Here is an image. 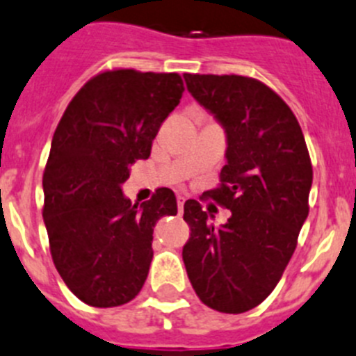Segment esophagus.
<instances>
[{"label":"esophagus","instance_id":"esophagus-1","mask_svg":"<svg viewBox=\"0 0 356 356\" xmlns=\"http://www.w3.org/2000/svg\"><path fill=\"white\" fill-rule=\"evenodd\" d=\"M184 204H186V197L179 195V197H177V207H179V211H181V212H182V209H184Z\"/></svg>","mask_w":356,"mask_h":356}]
</instances>
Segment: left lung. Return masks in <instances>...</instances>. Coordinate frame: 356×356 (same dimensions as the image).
<instances>
[{
    "instance_id": "obj_1",
    "label": "left lung",
    "mask_w": 356,
    "mask_h": 356,
    "mask_svg": "<svg viewBox=\"0 0 356 356\" xmlns=\"http://www.w3.org/2000/svg\"><path fill=\"white\" fill-rule=\"evenodd\" d=\"M184 81L227 133V165L207 195L232 216L214 228L197 200L186 202L182 260L205 305L245 313L272 293L297 248L313 165L297 118L264 82L198 73Z\"/></svg>"
}]
</instances>
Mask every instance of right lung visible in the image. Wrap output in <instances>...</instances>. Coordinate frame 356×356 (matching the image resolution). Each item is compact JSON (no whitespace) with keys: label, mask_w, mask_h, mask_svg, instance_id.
<instances>
[{"label":"right lung","mask_w":356,"mask_h":356,"mask_svg":"<svg viewBox=\"0 0 356 356\" xmlns=\"http://www.w3.org/2000/svg\"><path fill=\"white\" fill-rule=\"evenodd\" d=\"M179 73L107 70L68 103L43 172V221L66 286L92 307L135 298L152 260V232L177 214L172 189L133 205L122 182L147 159L161 122L179 105Z\"/></svg>","instance_id":"obj_1"}]
</instances>
